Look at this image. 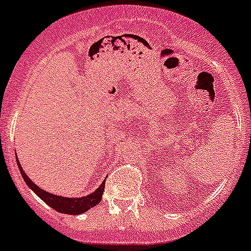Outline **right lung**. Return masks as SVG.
<instances>
[{
  "label": "right lung",
  "instance_id": "right-lung-1",
  "mask_svg": "<svg viewBox=\"0 0 251 251\" xmlns=\"http://www.w3.org/2000/svg\"><path fill=\"white\" fill-rule=\"evenodd\" d=\"M19 170H20V174H22L23 178H24L25 184L30 187L31 190L37 194L38 197L41 198L42 201L46 204H48L50 208H53L54 210H57L60 213L64 214H81L85 213L86 210H89L90 208H93L94 205L100 203L102 201L103 191H104V181H103L100 186L94 190L93 193L89 194V195H85V197L80 198H66L61 197V195H56V194H50L48 191H44L43 189H41L39 186L33 182L30 178L28 177V175L25 174L24 170H23L20 162L18 161Z\"/></svg>",
  "mask_w": 251,
  "mask_h": 251
}]
</instances>
